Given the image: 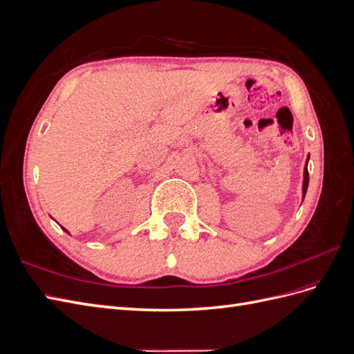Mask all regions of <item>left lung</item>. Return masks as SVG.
<instances>
[{
	"instance_id": "1",
	"label": "left lung",
	"mask_w": 354,
	"mask_h": 354,
	"mask_svg": "<svg viewBox=\"0 0 354 354\" xmlns=\"http://www.w3.org/2000/svg\"><path fill=\"white\" fill-rule=\"evenodd\" d=\"M308 159H310V156H307V160H306V167H304V180H303V199H304V196H306V192H307V187H308V169H307Z\"/></svg>"
}]
</instances>
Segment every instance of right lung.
Listing matches in <instances>:
<instances>
[{
	"mask_svg": "<svg viewBox=\"0 0 354 354\" xmlns=\"http://www.w3.org/2000/svg\"><path fill=\"white\" fill-rule=\"evenodd\" d=\"M62 229H63V227H62ZM63 230H65V232H66V233H69V232H68V230H66V229H63Z\"/></svg>",
	"mask_w": 354,
	"mask_h": 354,
	"instance_id": "right-lung-1",
	"label": "right lung"
}]
</instances>
